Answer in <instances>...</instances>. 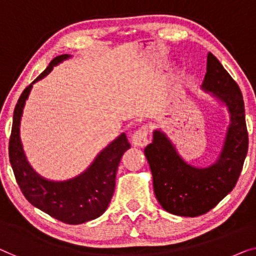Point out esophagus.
<instances>
[{
  "mask_svg": "<svg viewBox=\"0 0 256 256\" xmlns=\"http://www.w3.org/2000/svg\"><path fill=\"white\" fill-rule=\"evenodd\" d=\"M132 144L136 147H144L148 144V128L142 126L133 133Z\"/></svg>",
  "mask_w": 256,
  "mask_h": 256,
  "instance_id": "34e87169",
  "label": "esophagus"
}]
</instances>
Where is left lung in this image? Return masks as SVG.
I'll list each match as a JSON object with an SVG mask.
<instances>
[{
  "label": "left lung",
  "instance_id": "8db88e82",
  "mask_svg": "<svg viewBox=\"0 0 256 256\" xmlns=\"http://www.w3.org/2000/svg\"><path fill=\"white\" fill-rule=\"evenodd\" d=\"M201 87L226 106L230 114L226 140L215 163L206 168L188 164L160 130L152 132V142L144 148L156 199L164 210L178 216L202 215L224 199L237 184L248 150L242 90L212 52Z\"/></svg>",
  "mask_w": 256,
  "mask_h": 256
}]
</instances>
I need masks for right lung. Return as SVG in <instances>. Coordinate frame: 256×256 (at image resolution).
Instances as JSON below:
<instances>
[{
    "label": "right lung",
    "mask_w": 256,
    "mask_h": 256,
    "mask_svg": "<svg viewBox=\"0 0 256 256\" xmlns=\"http://www.w3.org/2000/svg\"><path fill=\"white\" fill-rule=\"evenodd\" d=\"M70 55L55 57L47 68L22 92L14 112L9 141V158L20 190L30 204L66 224H82L100 217L108 208L116 185L120 158L131 144L126 134L109 144L79 176L63 182L48 180L38 174L26 160L20 141V120L34 82L44 78L52 68Z\"/></svg>",
    "instance_id": "1"
}]
</instances>
